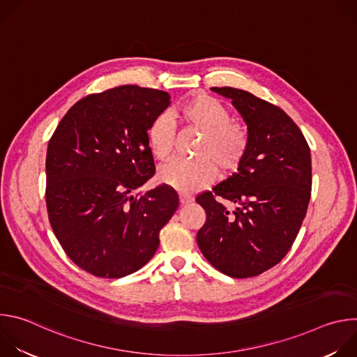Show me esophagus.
I'll return each mask as SVG.
<instances>
[{"mask_svg":"<svg viewBox=\"0 0 357 357\" xmlns=\"http://www.w3.org/2000/svg\"><path fill=\"white\" fill-rule=\"evenodd\" d=\"M179 200H181V205H189L190 202H193V196L188 193H181Z\"/></svg>","mask_w":357,"mask_h":357,"instance_id":"1","label":"esophagus"}]
</instances>
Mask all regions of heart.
Returning <instances> with one entry per match:
<instances>
[{"mask_svg":"<svg viewBox=\"0 0 357 357\" xmlns=\"http://www.w3.org/2000/svg\"><path fill=\"white\" fill-rule=\"evenodd\" d=\"M175 117L185 127L200 132L195 148L197 158L190 161L176 160L162 165L158 179L182 192L189 193L212 183L218 178V167L230 174L236 171L248 151L247 130L231 121V114L219 100L196 94L178 107ZM148 146L158 161L171 157L175 146V126L167 114L158 116L148 128Z\"/></svg>","mask_w":357,"mask_h":357,"instance_id":"1","label":"heart"}]
</instances>
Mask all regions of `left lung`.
I'll return each instance as SVG.
<instances>
[{
	"mask_svg": "<svg viewBox=\"0 0 357 357\" xmlns=\"http://www.w3.org/2000/svg\"><path fill=\"white\" fill-rule=\"evenodd\" d=\"M231 98L248 130V151L230 178L196 196L206 222L196 234L205 259L233 278L256 277L292 247L312 189L311 149L280 107L233 87H212ZM233 202V213L220 202Z\"/></svg>",
	"mask_w": 357,
	"mask_h": 357,
	"instance_id": "8db88e82",
	"label": "left lung"
}]
</instances>
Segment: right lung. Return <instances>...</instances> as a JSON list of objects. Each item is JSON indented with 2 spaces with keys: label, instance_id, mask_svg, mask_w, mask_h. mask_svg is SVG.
I'll return each instance as SVG.
<instances>
[{
  "label": "right lung",
  "instance_id": "1",
  "mask_svg": "<svg viewBox=\"0 0 357 357\" xmlns=\"http://www.w3.org/2000/svg\"><path fill=\"white\" fill-rule=\"evenodd\" d=\"M169 94L135 84L93 93L73 105L46 152L49 223L69 259L100 278L144 267L179 206L174 188L132 195L155 174L146 131Z\"/></svg>",
  "mask_w": 357,
  "mask_h": 357
}]
</instances>
